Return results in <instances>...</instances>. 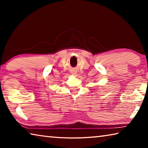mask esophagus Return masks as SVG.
<instances>
[{"label":"esophagus","mask_w":148,"mask_h":148,"mask_svg":"<svg viewBox=\"0 0 148 148\" xmlns=\"http://www.w3.org/2000/svg\"><path fill=\"white\" fill-rule=\"evenodd\" d=\"M71 74H72V75H73V76H76V75L77 74H76V72L75 71H72L71 72Z\"/></svg>","instance_id":"1"}]
</instances>
